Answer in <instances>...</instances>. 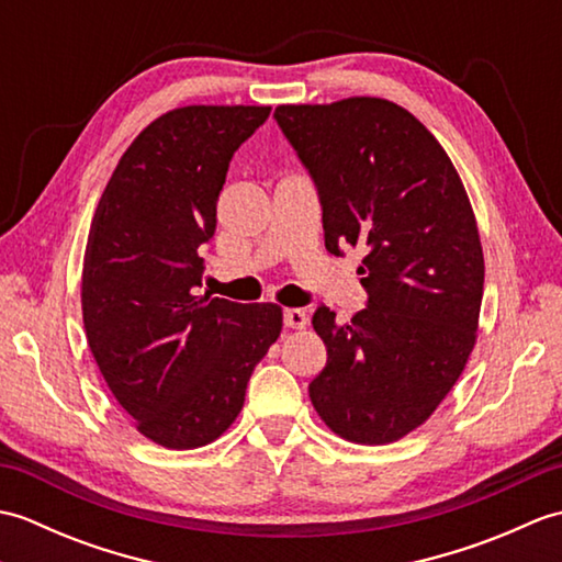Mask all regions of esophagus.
<instances>
[{
    "label": "esophagus",
    "instance_id": "1",
    "mask_svg": "<svg viewBox=\"0 0 562 562\" xmlns=\"http://www.w3.org/2000/svg\"><path fill=\"white\" fill-rule=\"evenodd\" d=\"M284 326L294 328V330H302L308 326V316L304 308H284Z\"/></svg>",
    "mask_w": 562,
    "mask_h": 562
}]
</instances>
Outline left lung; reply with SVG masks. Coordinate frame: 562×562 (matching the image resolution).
Returning a JSON list of instances; mask_svg holds the SVG:
<instances>
[{
  "label": "left lung",
  "instance_id": "1",
  "mask_svg": "<svg viewBox=\"0 0 562 562\" xmlns=\"http://www.w3.org/2000/svg\"><path fill=\"white\" fill-rule=\"evenodd\" d=\"M274 117L312 173L326 248L364 250L367 308L338 326L318 306L328 360L308 396L338 437L391 445L457 384L479 338L485 262L469 193L437 137L398 103H288Z\"/></svg>",
  "mask_w": 562,
  "mask_h": 562
}]
</instances>
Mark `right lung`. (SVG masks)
Listing matches in <instances>:
<instances>
[{
    "label": "right lung",
    "instance_id": "obj_1",
    "mask_svg": "<svg viewBox=\"0 0 562 562\" xmlns=\"http://www.w3.org/2000/svg\"><path fill=\"white\" fill-rule=\"evenodd\" d=\"M270 105H183L151 121L93 212L81 270L87 342L137 432L166 449L222 437L280 338L278 304L198 296L234 151Z\"/></svg>",
    "mask_w": 562,
    "mask_h": 562
}]
</instances>
